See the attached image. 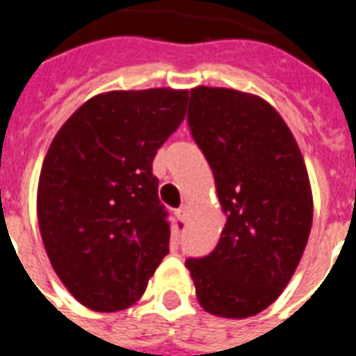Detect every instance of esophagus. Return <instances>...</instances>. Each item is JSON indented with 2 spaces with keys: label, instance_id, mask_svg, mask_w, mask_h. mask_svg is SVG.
<instances>
[{
  "label": "esophagus",
  "instance_id": "esophagus-1",
  "mask_svg": "<svg viewBox=\"0 0 356 356\" xmlns=\"http://www.w3.org/2000/svg\"><path fill=\"white\" fill-rule=\"evenodd\" d=\"M177 218L183 223L188 222V207H186V205L181 207V209H179V211H177Z\"/></svg>",
  "mask_w": 356,
  "mask_h": 356
}]
</instances>
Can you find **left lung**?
<instances>
[{
  "label": "left lung",
  "instance_id": "1",
  "mask_svg": "<svg viewBox=\"0 0 356 356\" xmlns=\"http://www.w3.org/2000/svg\"><path fill=\"white\" fill-rule=\"evenodd\" d=\"M188 125L227 222L214 251L186 268L207 312L242 320L281 296L303 257L314 209L309 173L281 114L254 94L195 86Z\"/></svg>",
  "mask_w": 356,
  "mask_h": 356
}]
</instances>
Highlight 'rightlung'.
I'll return each mask as SVG.
<instances>
[{"label":"right lung","mask_w":356,"mask_h":356,"mask_svg":"<svg viewBox=\"0 0 356 356\" xmlns=\"http://www.w3.org/2000/svg\"><path fill=\"white\" fill-rule=\"evenodd\" d=\"M188 90H113L83 103L55 134L36 194L53 270L86 309L142 298L170 251L153 159L186 114Z\"/></svg>","instance_id":"obj_1"}]
</instances>
